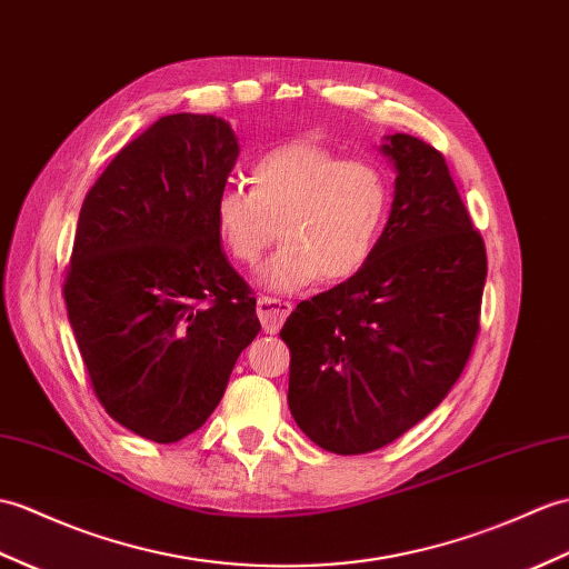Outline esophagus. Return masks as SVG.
Listing matches in <instances>:
<instances>
[{
  "mask_svg": "<svg viewBox=\"0 0 569 569\" xmlns=\"http://www.w3.org/2000/svg\"><path fill=\"white\" fill-rule=\"evenodd\" d=\"M290 302L279 300V298H269V296H261L257 300V315L261 320V329L267 335H276L281 329V325L286 322V317L290 315Z\"/></svg>",
  "mask_w": 569,
  "mask_h": 569,
  "instance_id": "1",
  "label": "esophagus"
}]
</instances>
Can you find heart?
Returning a JSON list of instances; mask_svg holds the SVG:
<instances>
[{"label":"heart","instance_id":"obj_1","mask_svg":"<svg viewBox=\"0 0 569 569\" xmlns=\"http://www.w3.org/2000/svg\"><path fill=\"white\" fill-rule=\"evenodd\" d=\"M392 183L386 169L349 160L315 140L263 152L249 169V189H220L213 220L228 254L252 267L281 237L261 269L273 290L349 281L373 259L388 228Z\"/></svg>","mask_w":569,"mask_h":569}]
</instances>
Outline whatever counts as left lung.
<instances>
[{
    "mask_svg": "<svg viewBox=\"0 0 569 569\" xmlns=\"http://www.w3.org/2000/svg\"><path fill=\"white\" fill-rule=\"evenodd\" d=\"M388 228L373 259L290 312L288 407L325 451L371 453L456 386L480 332L487 254L443 154L395 133Z\"/></svg>",
    "mask_w": 569,
    "mask_h": 569,
    "instance_id": "8db88e82",
    "label": "left lung"
}]
</instances>
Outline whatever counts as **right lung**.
<instances>
[{"mask_svg": "<svg viewBox=\"0 0 569 569\" xmlns=\"http://www.w3.org/2000/svg\"><path fill=\"white\" fill-rule=\"evenodd\" d=\"M237 154L222 118L162 116L79 210L62 286L77 347L106 412L157 443L206 425L261 329L213 220Z\"/></svg>", "mask_w": 569, "mask_h": 569, "instance_id": "obj_1", "label": "right lung"}]
</instances>
